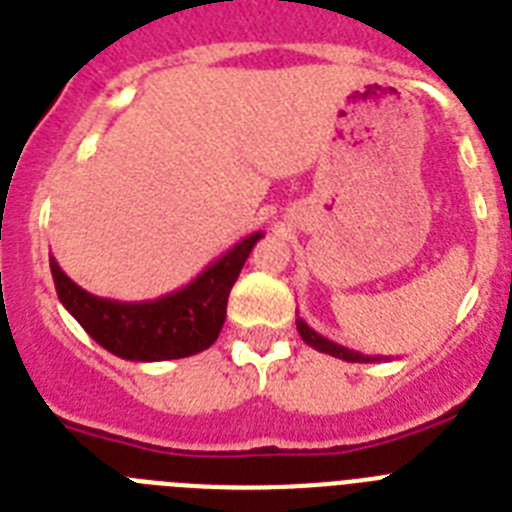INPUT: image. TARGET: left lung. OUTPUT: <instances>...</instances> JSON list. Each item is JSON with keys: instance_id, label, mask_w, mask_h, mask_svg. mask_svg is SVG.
Returning <instances> with one entry per match:
<instances>
[{"instance_id": "left-lung-1", "label": "left lung", "mask_w": 512, "mask_h": 512, "mask_svg": "<svg viewBox=\"0 0 512 512\" xmlns=\"http://www.w3.org/2000/svg\"><path fill=\"white\" fill-rule=\"evenodd\" d=\"M295 323H298V331H300V336H303V342L310 344L313 349H318V352H323V355L339 357V360H347V362H378V360H383V357L362 355V352H355V349H347V347H342V344L331 342V339H326V336H321L318 331L310 329L303 318H295ZM386 360H388V357H386Z\"/></svg>"}]
</instances>
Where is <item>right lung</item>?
<instances>
[{"label": "right lung", "instance_id": "right-lung-1", "mask_svg": "<svg viewBox=\"0 0 512 512\" xmlns=\"http://www.w3.org/2000/svg\"><path fill=\"white\" fill-rule=\"evenodd\" d=\"M264 238L253 233L209 264L194 282L157 300L121 303L82 290L51 256L56 295L87 334L111 355L131 362L181 360L204 352L220 336L227 298L248 253Z\"/></svg>", "mask_w": 512, "mask_h": 512}]
</instances>
